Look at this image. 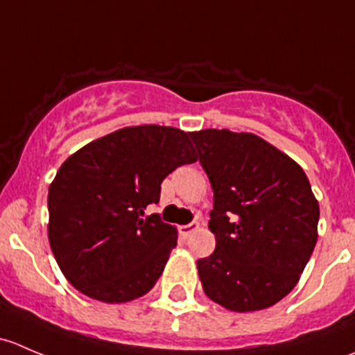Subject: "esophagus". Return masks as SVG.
<instances>
[{
    "label": "esophagus",
    "mask_w": 355,
    "mask_h": 355,
    "mask_svg": "<svg viewBox=\"0 0 355 355\" xmlns=\"http://www.w3.org/2000/svg\"><path fill=\"white\" fill-rule=\"evenodd\" d=\"M199 228V223L198 221H194V223H189V225H182V227H178V232H180V235H184V237H187V235H191L192 232H196Z\"/></svg>",
    "instance_id": "1"
}]
</instances>
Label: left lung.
<instances>
[{"instance_id": "1", "label": "left lung", "mask_w": 355, "mask_h": 355, "mask_svg": "<svg viewBox=\"0 0 355 355\" xmlns=\"http://www.w3.org/2000/svg\"><path fill=\"white\" fill-rule=\"evenodd\" d=\"M213 189L216 247L198 261L204 293L235 313L292 292L318 241L320 204L302 168L249 132H191Z\"/></svg>"}]
</instances>
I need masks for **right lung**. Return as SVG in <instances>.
Listing matches in <instances>:
<instances>
[{"mask_svg": "<svg viewBox=\"0 0 355 355\" xmlns=\"http://www.w3.org/2000/svg\"><path fill=\"white\" fill-rule=\"evenodd\" d=\"M194 161L184 130L139 125L89 142L60 166L49 185L48 237L78 292L120 304L155 287L178 234L144 209L175 168Z\"/></svg>", "mask_w": 355, "mask_h": 355, "instance_id": "1", "label": "right lung"}]
</instances>
